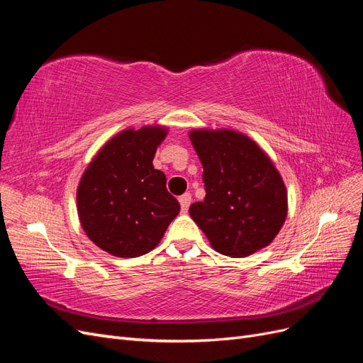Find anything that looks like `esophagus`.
<instances>
[{
    "mask_svg": "<svg viewBox=\"0 0 363 363\" xmlns=\"http://www.w3.org/2000/svg\"><path fill=\"white\" fill-rule=\"evenodd\" d=\"M179 201H180V206H182V212L183 213H186L188 212V208H189V206H191V201H192V196H191V194H183L180 199H179Z\"/></svg>",
    "mask_w": 363,
    "mask_h": 363,
    "instance_id": "obj_1",
    "label": "esophagus"
}]
</instances>
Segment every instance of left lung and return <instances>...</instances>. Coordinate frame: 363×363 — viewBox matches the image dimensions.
I'll list each match as a JSON object with an SVG mask.
<instances>
[{
    "mask_svg": "<svg viewBox=\"0 0 363 363\" xmlns=\"http://www.w3.org/2000/svg\"><path fill=\"white\" fill-rule=\"evenodd\" d=\"M189 139L203 164L204 201L189 215L212 248L247 257L268 247L288 216V191L256 140L233 128H194Z\"/></svg>",
    "mask_w": 363,
    "mask_h": 363,
    "instance_id": "1",
    "label": "left lung"
}]
</instances>
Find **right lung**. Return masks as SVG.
Masks as SVG:
<instances>
[{
  "instance_id": "add662e5",
  "label": "right lung",
  "mask_w": 363,
  "mask_h": 363,
  "mask_svg": "<svg viewBox=\"0 0 363 363\" xmlns=\"http://www.w3.org/2000/svg\"><path fill=\"white\" fill-rule=\"evenodd\" d=\"M167 125L125 128L96 151L77 188V213L86 236L115 257L155 250L180 204L167 177L152 167Z\"/></svg>"
}]
</instances>
